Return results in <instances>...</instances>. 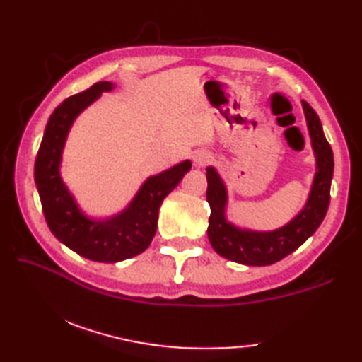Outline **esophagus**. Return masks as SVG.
<instances>
[{
	"label": "esophagus",
	"instance_id": "34e87169",
	"mask_svg": "<svg viewBox=\"0 0 362 362\" xmlns=\"http://www.w3.org/2000/svg\"><path fill=\"white\" fill-rule=\"evenodd\" d=\"M193 160H194V165H196V166L202 168V166L210 163V161H211V156H210L209 152H205V151H197V152L194 153V156H193Z\"/></svg>",
	"mask_w": 362,
	"mask_h": 362
}]
</instances>
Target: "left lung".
Wrapping results in <instances>:
<instances>
[{
  "instance_id": "8db88e82",
  "label": "left lung",
  "mask_w": 362,
  "mask_h": 362,
  "mask_svg": "<svg viewBox=\"0 0 362 362\" xmlns=\"http://www.w3.org/2000/svg\"><path fill=\"white\" fill-rule=\"evenodd\" d=\"M302 105L311 146L316 156V174L303 209L286 226L271 232H255V230L236 227L227 221L226 210L228 197L226 183L216 169L213 166L206 168V182H209L206 201L211 210L206 233L211 247L221 257L245 266L274 264L297 250L324 221L329 205V188H332L334 169L333 151L322 130L317 113L308 103L302 101Z\"/></svg>"
}]
</instances>
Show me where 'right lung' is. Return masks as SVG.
<instances>
[{"mask_svg": "<svg viewBox=\"0 0 362 362\" xmlns=\"http://www.w3.org/2000/svg\"><path fill=\"white\" fill-rule=\"evenodd\" d=\"M113 88L112 82H96L57 105L46 124L34 166L42 210L52 235L81 257L99 263H118L149 247L157 232L161 202L191 169V161L185 160L151 175L126 209L115 216L93 219L81 210L60 175L65 141L74 119L104 91Z\"/></svg>", "mask_w": 362, "mask_h": 362, "instance_id": "add662e5", "label": "right lung"}]
</instances>
